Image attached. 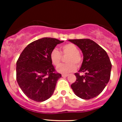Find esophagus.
I'll use <instances>...</instances> for the list:
<instances>
[{"mask_svg":"<svg viewBox=\"0 0 122 122\" xmlns=\"http://www.w3.org/2000/svg\"><path fill=\"white\" fill-rule=\"evenodd\" d=\"M62 77H67L68 76V74H62Z\"/></svg>","mask_w":122,"mask_h":122,"instance_id":"34e87169","label":"esophagus"}]
</instances>
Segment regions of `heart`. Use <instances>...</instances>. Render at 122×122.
<instances>
[{"mask_svg": "<svg viewBox=\"0 0 122 122\" xmlns=\"http://www.w3.org/2000/svg\"><path fill=\"white\" fill-rule=\"evenodd\" d=\"M60 49L61 52L56 48L53 49L51 51L49 56L52 63L56 66H59L62 62V54L68 56L66 59L68 63L60 65L57 69V71L63 74H68L76 70V66H79L82 62V57L79 52L77 46L73 43H67L61 46Z\"/></svg>", "mask_w": 122, "mask_h": 122, "instance_id": "b5f03b06", "label": "heart"}]
</instances>
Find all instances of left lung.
I'll return each mask as SVG.
<instances>
[{
  "label": "left lung",
  "mask_w": 122,
  "mask_h": 122,
  "mask_svg": "<svg viewBox=\"0 0 122 122\" xmlns=\"http://www.w3.org/2000/svg\"><path fill=\"white\" fill-rule=\"evenodd\" d=\"M80 48L84 59L76 81L71 85L74 93L82 99L90 100L103 92L111 77L112 64L106 52L90 39L68 40ZM80 72H84L81 75Z\"/></svg>",
  "instance_id": "1"
}]
</instances>
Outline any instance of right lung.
<instances>
[{
	"instance_id": "obj_1",
	"label": "right lung",
	"mask_w": 122,
	"mask_h": 122,
	"mask_svg": "<svg viewBox=\"0 0 122 122\" xmlns=\"http://www.w3.org/2000/svg\"><path fill=\"white\" fill-rule=\"evenodd\" d=\"M52 38H43L27 45L16 62V80L29 98L41 102L53 94L62 75L56 72L50 59L51 51L63 43Z\"/></svg>"
}]
</instances>
